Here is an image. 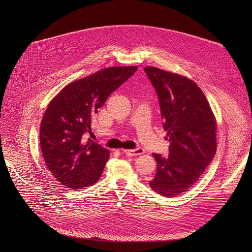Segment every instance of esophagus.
I'll use <instances>...</instances> for the list:
<instances>
[{"instance_id": "obj_1", "label": "esophagus", "mask_w": 252, "mask_h": 252, "mask_svg": "<svg viewBox=\"0 0 252 252\" xmlns=\"http://www.w3.org/2000/svg\"><path fill=\"white\" fill-rule=\"evenodd\" d=\"M124 154H126V156H139L143 154V150L142 149H135V150H124L123 151Z\"/></svg>"}]
</instances>
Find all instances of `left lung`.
I'll return each instance as SVG.
<instances>
[{"label": "left lung", "instance_id": "obj_1", "mask_svg": "<svg viewBox=\"0 0 252 252\" xmlns=\"http://www.w3.org/2000/svg\"><path fill=\"white\" fill-rule=\"evenodd\" d=\"M145 71L158 95L170 141L167 158L153 155L157 173L150 187L162 196L179 195L198 181L217 152V120L193 81L156 66Z\"/></svg>", "mask_w": 252, "mask_h": 252}]
</instances>
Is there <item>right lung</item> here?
Returning a JSON list of instances; mask_svg holds the SVG:
<instances>
[{
  "label": "right lung",
  "mask_w": 252,
  "mask_h": 252,
  "mask_svg": "<svg viewBox=\"0 0 252 252\" xmlns=\"http://www.w3.org/2000/svg\"><path fill=\"white\" fill-rule=\"evenodd\" d=\"M137 69L135 65L102 68L66 85L50 101L40 127L45 162L57 181L69 189L95 184L110 151L85 134H92L97 109Z\"/></svg>",
  "instance_id": "obj_1"
}]
</instances>
